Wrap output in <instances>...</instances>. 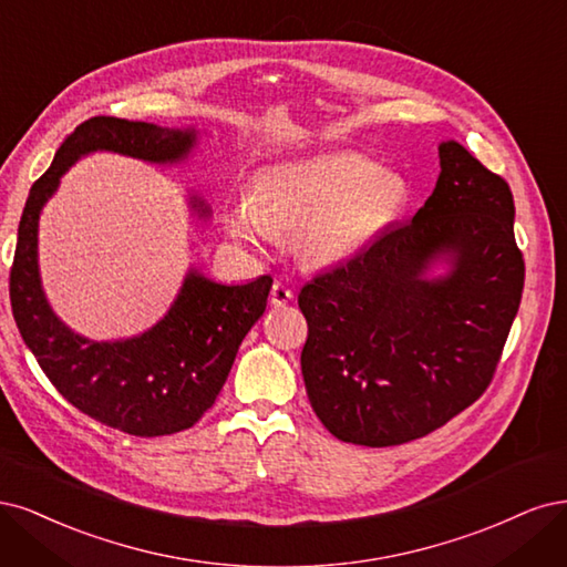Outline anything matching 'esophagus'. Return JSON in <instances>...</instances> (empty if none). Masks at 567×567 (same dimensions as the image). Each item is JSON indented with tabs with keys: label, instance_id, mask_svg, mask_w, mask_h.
Here are the masks:
<instances>
[{
	"label": "esophagus",
	"instance_id": "esophagus-1",
	"mask_svg": "<svg viewBox=\"0 0 567 567\" xmlns=\"http://www.w3.org/2000/svg\"><path fill=\"white\" fill-rule=\"evenodd\" d=\"M291 299H295V295H291V289L287 285L276 282L270 287V306L280 308V306H287Z\"/></svg>",
	"mask_w": 567,
	"mask_h": 567
}]
</instances>
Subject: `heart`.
<instances>
[{"label": "heart", "instance_id": "heart-1", "mask_svg": "<svg viewBox=\"0 0 567 567\" xmlns=\"http://www.w3.org/2000/svg\"><path fill=\"white\" fill-rule=\"evenodd\" d=\"M408 178L358 153H324L264 167L251 197L226 209L237 245L264 251L276 233H295L299 257L316 268L349 264L403 214Z\"/></svg>", "mask_w": 567, "mask_h": 567}]
</instances>
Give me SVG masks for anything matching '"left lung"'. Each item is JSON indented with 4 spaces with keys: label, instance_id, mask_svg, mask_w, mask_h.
<instances>
[{
    "label": "left lung",
    "instance_id": "8db88e82",
    "mask_svg": "<svg viewBox=\"0 0 567 567\" xmlns=\"http://www.w3.org/2000/svg\"><path fill=\"white\" fill-rule=\"evenodd\" d=\"M412 221L310 280L301 374L343 443L403 445L483 395L518 313L525 266L514 195L454 138Z\"/></svg>",
    "mask_w": 567,
    "mask_h": 567
}]
</instances>
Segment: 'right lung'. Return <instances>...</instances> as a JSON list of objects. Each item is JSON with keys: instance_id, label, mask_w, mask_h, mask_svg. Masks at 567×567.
Returning a JSON list of instances; mask_svg holds the SVG:
<instances>
[{"instance_id": "add662e5", "label": "right lung", "mask_w": 567, "mask_h": 567, "mask_svg": "<svg viewBox=\"0 0 567 567\" xmlns=\"http://www.w3.org/2000/svg\"><path fill=\"white\" fill-rule=\"evenodd\" d=\"M207 132L195 124L159 126L120 117H91L53 155L30 188L18 226L11 268V308L18 330L53 386L96 422L130 435L155 437L190 429L224 389L243 339L268 301L270 276L224 285L190 266L181 289L148 330L124 339H89L51 308L40 276V216L63 174L82 157L115 153L159 167L188 164ZM199 224L212 218L207 199L186 190Z\"/></svg>"}]
</instances>
